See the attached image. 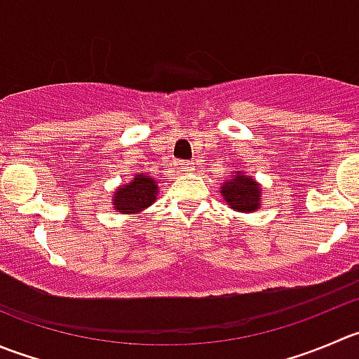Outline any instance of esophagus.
I'll return each instance as SVG.
<instances>
[{"label":"esophagus","mask_w":359,"mask_h":359,"mask_svg":"<svg viewBox=\"0 0 359 359\" xmlns=\"http://www.w3.org/2000/svg\"><path fill=\"white\" fill-rule=\"evenodd\" d=\"M177 165H179V172H191L193 170V163L189 161H179Z\"/></svg>","instance_id":"obj_1"}]
</instances>
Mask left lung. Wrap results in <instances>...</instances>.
I'll use <instances>...</instances> for the list:
<instances>
[{
	"label": "left lung",
	"mask_w": 359,
	"mask_h": 359,
	"mask_svg": "<svg viewBox=\"0 0 359 359\" xmlns=\"http://www.w3.org/2000/svg\"><path fill=\"white\" fill-rule=\"evenodd\" d=\"M221 194L229 208L236 212H254L261 205V186L243 172L228 177L222 182Z\"/></svg>",
	"instance_id": "8db88e82"
}]
</instances>
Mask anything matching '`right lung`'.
I'll use <instances>...</instances> for the list:
<instances>
[{
    "label": "right lung",
    "mask_w": 359,
    "mask_h": 359,
    "mask_svg": "<svg viewBox=\"0 0 359 359\" xmlns=\"http://www.w3.org/2000/svg\"><path fill=\"white\" fill-rule=\"evenodd\" d=\"M156 194H158L156 180L144 173H137L130 184L121 186L114 193V210L123 212V214H138L154 203Z\"/></svg>",
    "instance_id": "add662e5"
}]
</instances>
